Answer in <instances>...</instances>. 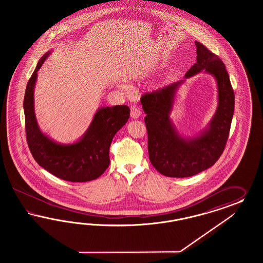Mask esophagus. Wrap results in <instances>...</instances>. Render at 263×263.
Wrapping results in <instances>:
<instances>
[{"instance_id": "obj_1", "label": "esophagus", "mask_w": 263, "mask_h": 263, "mask_svg": "<svg viewBox=\"0 0 263 263\" xmlns=\"http://www.w3.org/2000/svg\"><path fill=\"white\" fill-rule=\"evenodd\" d=\"M142 115V111L140 110V108L139 107H137V106H131V118L132 119H138L140 116Z\"/></svg>"}]
</instances>
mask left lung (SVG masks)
<instances>
[{
    "instance_id": "8db88e82",
    "label": "left lung",
    "mask_w": 263,
    "mask_h": 263,
    "mask_svg": "<svg viewBox=\"0 0 263 263\" xmlns=\"http://www.w3.org/2000/svg\"><path fill=\"white\" fill-rule=\"evenodd\" d=\"M197 63L185 74L190 78L204 69L215 77L219 104L209 128L195 139L186 140L175 131L170 119L175 91L184 80L144 93L141 98L152 166L168 177H188L212 167L222 155L230 135L234 111V91L221 59L196 41Z\"/></svg>"
}]
</instances>
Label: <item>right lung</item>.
I'll use <instances>...</instances> for the list:
<instances>
[{"instance_id": "obj_1", "label": "right lung", "mask_w": 263, "mask_h": 263, "mask_svg": "<svg viewBox=\"0 0 263 263\" xmlns=\"http://www.w3.org/2000/svg\"><path fill=\"white\" fill-rule=\"evenodd\" d=\"M48 54L42 57L29 80L24 96L25 130L33 159L47 172L70 182L96 179L109 167V149L116 133L130 117L126 105L98 109L88 131L79 142L62 145L42 134L33 109V88Z\"/></svg>"}]
</instances>
